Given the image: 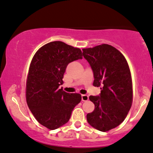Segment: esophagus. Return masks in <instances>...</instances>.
I'll use <instances>...</instances> for the list:
<instances>
[{
	"label": "esophagus",
	"instance_id": "34e87169",
	"mask_svg": "<svg viewBox=\"0 0 153 153\" xmlns=\"http://www.w3.org/2000/svg\"><path fill=\"white\" fill-rule=\"evenodd\" d=\"M89 99V96L87 95H81V100L83 102H86Z\"/></svg>",
	"mask_w": 153,
	"mask_h": 153
}]
</instances>
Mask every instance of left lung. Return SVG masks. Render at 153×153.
I'll return each instance as SVG.
<instances>
[{
	"label": "left lung",
	"instance_id": "1",
	"mask_svg": "<svg viewBox=\"0 0 153 153\" xmlns=\"http://www.w3.org/2000/svg\"><path fill=\"white\" fill-rule=\"evenodd\" d=\"M83 55L94 75V87H101L99 96H90L95 105L87 114L88 123L101 131H108L122 123L133 102L132 80L126 59L116 48L102 44L84 48Z\"/></svg>",
	"mask_w": 153,
	"mask_h": 153
}]
</instances>
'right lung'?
<instances>
[{"label": "right lung", "instance_id": "1", "mask_svg": "<svg viewBox=\"0 0 153 153\" xmlns=\"http://www.w3.org/2000/svg\"><path fill=\"white\" fill-rule=\"evenodd\" d=\"M82 57L80 48L60 41L45 44L33 57L26 81L27 104L36 120L48 129L66 124L81 102V94L68 93L59 86L67 65Z\"/></svg>", "mask_w": 153, "mask_h": 153}]
</instances>
